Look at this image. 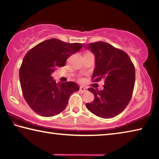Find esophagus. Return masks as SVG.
Returning a JSON list of instances; mask_svg holds the SVG:
<instances>
[{"mask_svg":"<svg viewBox=\"0 0 159 159\" xmlns=\"http://www.w3.org/2000/svg\"><path fill=\"white\" fill-rule=\"evenodd\" d=\"M87 90H88L87 88H85V87H83V86H81V87H80V92H81L82 93H85Z\"/></svg>","mask_w":159,"mask_h":159,"instance_id":"34e87169","label":"esophagus"}]
</instances>
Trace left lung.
Returning a JSON list of instances; mask_svg holds the SVG:
<instances>
[{"mask_svg":"<svg viewBox=\"0 0 159 159\" xmlns=\"http://www.w3.org/2000/svg\"><path fill=\"white\" fill-rule=\"evenodd\" d=\"M95 55L94 82L104 80V89L88 90L95 95L86 104L90 112L103 118H110L121 113L130 102L135 80V70L129 56L123 50L103 41L83 45Z\"/></svg>","mask_w":159,"mask_h":159,"instance_id":"left-lung-1","label":"left lung"}]
</instances>
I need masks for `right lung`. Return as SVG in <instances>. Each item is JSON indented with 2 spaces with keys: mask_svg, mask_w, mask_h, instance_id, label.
I'll list each match as a JSON object with an SVG mask.
<instances>
[{
  "mask_svg": "<svg viewBox=\"0 0 159 159\" xmlns=\"http://www.w3.org/2000/svg\"><path fill=\"white\" fill-rule=\"evenodd\" d=\"M82 47L80 43L51 39L26 54L20 69V80L24 98L34 111L50 117L65 109L69 97L80 87L73 81L57 83L52 74L57 67L65 66L67 58Z\"/></svg>",
  "mask_w": 159,
  "mask_h": 159,
  "instance_id": "add662e5",
  "label": "right lung"
}]
</instances>
